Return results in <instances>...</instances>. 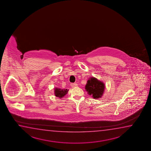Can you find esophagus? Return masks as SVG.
I'll return each mask as SVG.
<instances>
[{
	"label": "esophagus",
	"instance_id": "esophagus-1",
	"mask_svg": "<svg viewBox=\"0 0 151 151\" xmlns=\"http://www.w3.org/2000/svg\"><path fill=\"white\" fill-rule=\"evenodd\" d=\"M70 86H71L72 88H74V87H76L78 85H77V84L76 83H73V84H70Z\"/></svg>",
	"mask_w": 151,
	"mask_h": 151
}]
</instances>
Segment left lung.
<instances>
[{"mask_svg": "<svg viewBox=\"0 0 151 151\" xmlns=\"http://www.w3.org/2000/svg\"><path fill=\"white\" fill-rule=\"evenodd\" d=\"M104 89V83L93 77L88 79L85 85V89L88 92V95L91 96L95 99L102 97Z\"/></svg>", "mask_w": 151, "mask_h": 151, "instance_id": "obj_1", "label": "left lung"}]
</instances>
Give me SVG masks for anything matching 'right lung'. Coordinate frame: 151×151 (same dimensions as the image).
<instances>
[{
    "mask_svg": "<svg viewBox=\"0 0 151 151\" xmlns=\"http://www.w3.org/2000/svg\"><path fill=\"white\" fill-rule=\"evenodd\" d=\"M68 91V89H60V88H55L54 89V94L56 97L62 98L65 95L67 94Z\"/></svg>",
    "mask_w": 151,
    "mask_h": 151,
    "instance_id": "obj_1",
    "label": "right lung"
}]
</instances>
